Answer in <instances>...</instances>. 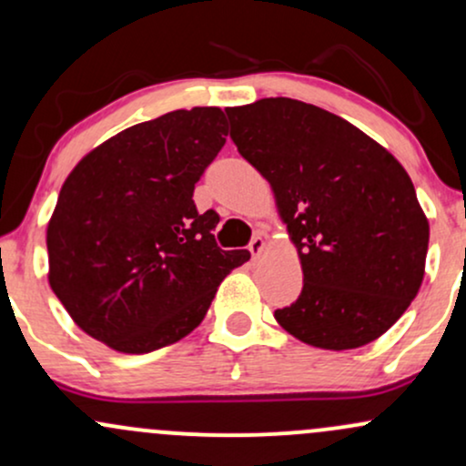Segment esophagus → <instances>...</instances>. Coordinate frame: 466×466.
<instances>
[{
	"label": "esophagus",
	"mask_w": 466,
	"mask_h": 466,
	"mask_svg": "<svg viewBox=\"0 0 466 466\" xmlns=\"http://www.w3.org/2000/svg\"><path fill=\"white\" fill-rule=\"evenodd\" d=\"M263 249H265V238L260 237V234H256V237L251 238V243H249V251H251V256H254V260L260 258Z\"/></svg>",
	"instance_id": "1"
}]
</instances>
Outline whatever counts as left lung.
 <instances>
[{"instance_id":"left-lung-1","label":"left lung","mask_w":466,"mask_h":466,"mask_svg":"<svg viewBox=\"0 0 466 466\" xmlns=\"http://www.w3.org/2000/svg\"><path fill=\"white\" fill-rule=\"evenodd\" d=\"M226 114L302 263V293L274 313L278 324L315 349L370 344L425 276L430 223L410 175L349 120L302 100L263 98Z\"/></svg>"}]
</instances>
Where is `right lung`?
I'll return each mask as SVG.
<instances>
[{
    "instance_id": "add662e5",
    "label": "right lung",
    "mask_w": 466,
    "mask_h": 466,
    "mask_svg": "<svg viewBox=\"0 0 466 466\" xmlns=\"http://www.w3.org/2000/svg\"><path fill=\"white\" fill-rule=\"evenodd\" d=\"M218 106L140 122L74 166L47 223L52 291L69 318L117 352L186 337L248 249L217 248L218 215L192 192L226 144Z\"/></svg>"
}]
</instances>
